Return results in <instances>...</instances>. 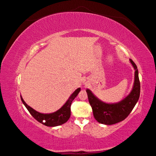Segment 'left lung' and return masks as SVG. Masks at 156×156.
Listing matches in <instances>:
<instances>
[{
	"label": "left lung",
	"instance_id": "8db88e82",
	"mask_svg": "<svg viewBox=\"0 0 156 156\" xmlns=\"http://www.w3.org/2000/svg\"><path fill=\"white\" fill-rule=\"evenodd\" d=\"M129 60L135 69V81L131 93L123 100L117 103L108 104L100 101L90 90H87L88 101L92 107L94 116L101 124L112 125L124 120L130 114L139 100L140 84L138 69L133 61L131 59Z\"/></svg>",
	"mask_w": 156,
	"mask_h": 156
}]
</instances>
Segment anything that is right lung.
I'll use <instances>...</instances> for the list:
<instances>
[{
	"mask_svg": "<svg viewBox=\"0 0 156 156\" xmlns=\"http://www.w3.org/2000/svg\"><path fill=\"white\" fill-rule=\"evenodd\" d=\"M81 90V88H79L75 90L72 95L69 98L68 100L66 102L65 104L61 107L59 110L55 112L51 113V114H42V113L37 112L34 109H33L32 107L28 105L27 103L23 100L21 96V101L25 105L27 110L29 111L30 115L34 118L37 121L40 122L41 124H44L46 126L49 127H55L62 125L66 122L70 117L71 115V104L73 100L75 98L79 92ZM45 122H44L43 121Z\"/></svg>",
	"mask_w": 156,
	"mask_h": 156,
	"instance_id": "add662e5",
	"label": "right lung"
}]
</instances>
